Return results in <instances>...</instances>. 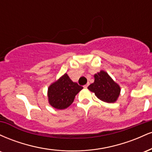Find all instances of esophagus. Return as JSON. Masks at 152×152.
<instances>
[{"instance_id":"34e87169","label":"esophagus","mask_w":152,"mask_h":152,"mask_svg":"<svg viewBox=\"0 0 152 152\" xmlns=\"http://www.w3.org/2000/svg\"><path fill=\"white\" fill-rule=\"evenodd\" d=\"M88 85H89V82H88V83H87V84L84 85V86H83V87H84V88H87V87L88 86Z\"/></svg>"}]
</instances>
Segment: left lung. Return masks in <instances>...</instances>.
Here are the masks:
<instances>
[{
  "instance_id": "obj_1",
  "label": "left lung",
  "mask_w": 152,
  "mask_h": 152,
  "mask_svg": "<svg viewBox=\"0 0 152 152\" xmlns=\"http://www.w3.org/2000/svg\"><path fill=\"white\" fill-rule=\"evenodd\" d=\"M94 82L88 88L94 92L97 98L107 103H114L120 94V87L109 76L107 73L101 71L94 75Z\"/></svg>"
}]
</instances>
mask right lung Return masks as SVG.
I'll list each match as a JSON object with an SVG mask.
<instances>
[{"mask_svg": "<svg viewBox=\"0 0 152 152\" xmlns=\"http://www.w3.org/2000/svg\"><path fill=\"white\" fill-rule=\"evenodd\" d=\"M82 88L83 87L73 82L65 74L48 88V102L55 109H64L72 104L76 95Z\"/></svg>", "mask_w": 152, "mask_h": 152, "instance_id": "1", "label": "right lung"}]
</instances>
